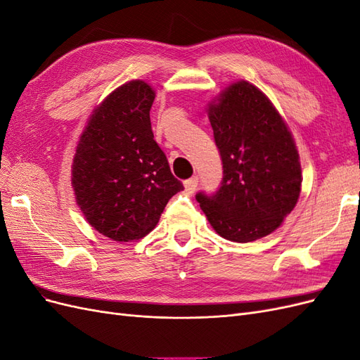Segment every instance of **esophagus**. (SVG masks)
Listing matches in <instances>:
<instances>
[{
  "label": "esophagus",
  "mask_w": 360,
  "mask_h": 360,
  "mask_svg": "<svg viewBox=\"0 0 360 360\" xmlns=\"http://www.w3.org/2000/svg\"><path fill=\"white\" fill-rule=\"evenodd\" d=\"M197 186H198V177H192L184 181V191H186L188 195H192L195 191H197Z\"/></svg>",
  "instance_id": "obj_1"
}]
</instances>
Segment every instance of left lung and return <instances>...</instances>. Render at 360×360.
Here are the masks:
<instances>
[{
	"mask_svg": "<svg viewBox=\"0 0 360 360\" xmlns=\"http://www.w3.org/2000/svg\"><path fill=\"white\" fill-rule=\"evenodd\" d=\"M224 177L213 195L197 201L226 240L254 242L274 233L296 207L302 168L292 135L269 97L237 81L209 103Z\"/></svg>",
	"mask_w": 360,
	"mask_h": 360,
	"instance_id": "1",
	"label": "left lung"
}]
</instances>
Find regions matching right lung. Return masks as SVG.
<instances>
[{"label":"right lung","mask_w":360,"mask_h":360,"mask_svg":"<svg viewBox=\"0 0 360 360\" xmlns=\"http://www.w3.org/2000/svg\"><path fill=\"white\" fill-rule=\"evenodd\" d=\"M155 96L139 79L118 86L93 111L76 147V204L96 231L115 242L148 234L183 191L151 130Z\"/></svg>","instance_id":"right-lung-1"}]
</instances>
